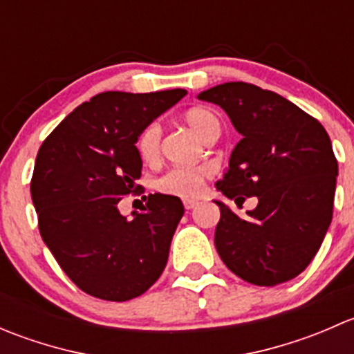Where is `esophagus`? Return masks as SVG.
I'll list each match as a JSON object with an SVG mask.
<instances>
[{"label":"esophagus","mask_w":354,"mask_h":354,"mask_svg":"<svg viewBox=\"0 0 354 354\" xmlns=\"http://www.w3.org/2000/svg\"><path fill=\"white\" fill-rule=\"evenodd\" d=\"M183 205L187 210H192L195 205H197V200H183Z\"/></svg>","instance_id":"obj_1"}]
</instances>
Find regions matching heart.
Segmentation results:
<instances>
[{
  "instance_id": "1",
  "label": "heart",
  "mask_w": 354,
  "mask_h": 354,
  "mask_svg": "<svg viewBox=\"0 0 354 354\" xmlns=\"http://www.w3.org/2000/svg\"><path fill=\"white\" fill-rule=\"evenodd\" d=\"M185 121L203 140L217 138L221 133V120L214 111L207 108H192L185 113ZM160 130L159 123H151L140 131L137 138V151L140 159L147 164H154L160 157ZM214 167L210 164L198 166L171 167L156 180V188L160 194L181 198H195L202 194L205 181L212 176Z\"/></svg>"
}]
</instances>
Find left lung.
<instances>
[{"mask_svg":"<svg viewBox=\"0 0 354 354\" xmlns=\"http://www.w3.org/2000/svg\"><path fill=\"white\" fill-rule=\"evenodd\" d=\"M198 99L221 106L243 137L217 190L236 203L259 198L245 219L216 202L217 253L246 283H286L308 267L332 221L337 159L329 135L283 95L246 82L216 85Z\"/></svg>","mask_w":354,"mask_h":354,"instance_id":"obj_1","label":"left lung"}]
</instances>
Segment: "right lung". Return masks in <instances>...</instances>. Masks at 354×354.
Wrapping results in <instances>:
<instances>
[{
  "label": "right lung",
  "mask_w": 354,
  "mask_h": 354,
  "mask_svg": "<svg viewBox=\"0 0 354 354\" xmlns=\"http://www.w3.org/2000/svg\"><path fill=\"white\" fill-rule=\"evenodd\" d=\"M185 95L183 88L102 92L68 114L39 149L30 181L39 233L63 272L94 298H137L166 267L181 200L149 195L133 219L121 216L118 202L142 188L140 131Z\"/></svg>",
  "instance_id": "add662e5"
}]
</instances>
